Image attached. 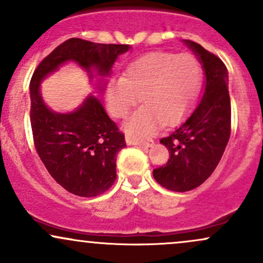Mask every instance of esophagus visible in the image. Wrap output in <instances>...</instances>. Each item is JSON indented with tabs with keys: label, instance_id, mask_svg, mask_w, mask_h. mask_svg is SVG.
<instances>
[{
	"label": "esophagus",
	"instance_id": "obj_1",
	"mask_svg": "<svg viewBox=\"0 0 263 263\" xmlns=\"http://www.w3.org/2000/svg\"><path fill=\"white\" fill-rule=\"evenodd\" d=\"M126 143H128L129 145H140V146H146V148L154 145V142L152 139L139 140V139H135V138H132V137H126Z\"/></svg>",
	"mask_w": 263,
	"mask_h": 263
}]
</instances>
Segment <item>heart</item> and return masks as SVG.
<instances>
[{"mask_svg": "<svg viewBox=\"0 0 263 263\" xmlns=\"http://www.w3.org/2000/svg\"><path fill=\"white\" fill-rule=\"evenodd\" d=\"M199 79L200 65L191 53L152 52L133 61L124 78L110 79L106 104L114 117L124 118L143 97L145 106L135 112L125 130L146 137L163 121L173 124L185 114Z\"/></svg>", "mask_w": 263, "mask_h": 263, "instance_id": "heart-1", "label": "heart"}]
</instances>
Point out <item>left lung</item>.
<instances>
[{
  "label": "left lung",
  "mask_w": 263,
  "mask_h": 263,
  "mask_svg": "<svg viewBox=\"0 0 263 263\" xmlns=\"http://www.w3.org/2000/svg\"><path fill=\"white\" fill-rule=\"evenodd\" d=\"M198 58L205 75L198 105L160 143L169 152L165 165L154 169L160 185L174 192L199 187L218 165L231 134L228 71L219 58L199 44L184 40Z\"/></svg>",
  "instance_id": "obj_1"
}]
</instances>
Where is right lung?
Wrapping results in <instances>:
<instances>
[{
  "label": "right lung",
  "mask_w": 263,
  "mask_h": 263,
  "mask_svg": "<svg viewBox=\"0 0 263 263\" xmlns=\"http://www.w3.org/2000/svg\"><path fill=\"white\" fill-rule=\"evenodd\" d=\"M129 45L95 44L69 39L59 45L36 67L30 83L31 128L39 157L53 179L79 197H97L117 179V154L125 148V138L106 114L103 104L89 95L71 112H55L46 106L40 84L67 61H75L92 79L100 76L99 91L118 56Z\"/></svg>",
  "instance_id": "1"
}]
</instances>
